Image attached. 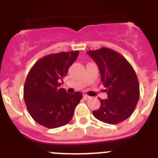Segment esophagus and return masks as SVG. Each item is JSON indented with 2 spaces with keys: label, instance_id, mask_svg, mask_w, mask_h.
<instances>
[{
  "label": "esophagus",
  "instance_id": "1",
  "mask_svg": "<svg viewBox=\"0 0 158 158\" xmlns=\"http://www.w3.org/2000/svg\"><path fill=\"white\" fill-rule=\"evenodd\" d=\"M84 98L85 99V100H88L89 98H90V97L89 96V95H86V94H84Z\"/></svg>",
  "mask_w": 158,
  "mask_h": 158
}]
</instances>
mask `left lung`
<instances>
[{
  "instance_id": "8db88e82",
  "label": "left lung",
  "mask_w": 158,
  "mask_h": 158,
  "mask_svg": "<svg viewBox=\"0 0 158 158\" xmlns=\"http://www.w3.org/2000/svg\"><path fill=\"white\" fill-rule=\"evenodd\" d=\"M98 64L107 98L100 99L99 109L93 111L98 120L116 125L132 115L139 98V84L132 65L115 51L107 48L89 51Z\"/></svg>"
}]
</instances>
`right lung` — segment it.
<instances>
[{
	"label": "right lung",
	"instance_id": "add662e5",
	"mask_svg": "<svg viewBox=\"0 0 158 158\" xmlns=\"http://www.w3.org/2000/svg\"><path fill=\"white\" fill-rule=\"evenodd\" d=\"M78 56V51L48 55L38 60L28 72L23 99L28 113L39 125L54 129L71 120L83 94H68L60 86Z\"/></svg>",
	"mask_w": 158,
	"mask_h": 158
}]
</instances>
